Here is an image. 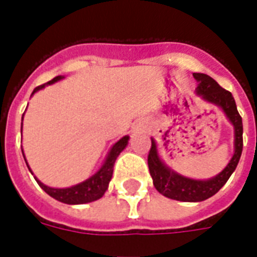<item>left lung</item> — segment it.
I'll return each mask as SVG.
<instances>
[{
  "label": "left lung",
  "instance_id": "1",
  "mask_svg": "<svg viewBox=\"0 0 257 257\" xmlns=\"http://www.w3.org/2000/svg\"><path fill=\"white\" fill-rule=\"evenodd\" d=\"M197 80V93L209 102L223 108L229 121L235 128V155L224 168L223 172L209 180H192L180 176L160 160L157 155L156 143L152 140V145L148 153V167L153 179V185L161 195L179 201H203L223 188V185L231 177L233 171L239 164L241 151H243V121L236 108L235 98L231 92H228L217 84L212 77L204 73H193Z\"/></svg>",
  "mask_w": 257,
  "mask_h": 257
}]
</instances>
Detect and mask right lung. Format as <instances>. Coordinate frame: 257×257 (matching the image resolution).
I'll return each instance as SVG.
<instances>
[{"mask_svg": "<svg viewBox=\"0 0 257 257\" xmlns=\"http://www.w3.org/2000/svg\"><path fill=\"white\" fill-rule=\"evenodd\" d=\"M61 76H57V77H54L53 80H50L49 82H46V84H42V85L37 86V88L34 89L33 93H36L37 90L42 89L48 84H53V82L58 81V80H61ZM32 93V94H33ZM129 137L125 136L122 137L121 140H118L116 144L113 145L112 149H110V152H109L108 157H106V160H105L104 165L101 167V169L97 172L96 175L92 176L90 179H88L86 181L81 184H77V185H74V187L70 188H50L46 187L45 184H42L40 180H37L36 177L34 179L37 180L38 185L44 189V191L48 193L49 196H52L53 199L58 200V201H61V203L65 204H85V203H90V201H94V200H98L100 197H102L105 193V191L108 189L109 181L112 179L113 175V165H114V161H116L117 156L120 155L121 151L126 147L128 144ZM28 165V163H26Z\"/></svg>", "mask_w": 257, "mask_h": 257, "instance_id": "obj_1", "label": "right lung"}]
</instances>
